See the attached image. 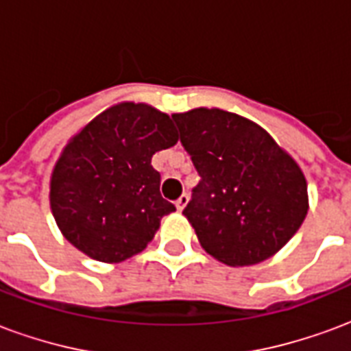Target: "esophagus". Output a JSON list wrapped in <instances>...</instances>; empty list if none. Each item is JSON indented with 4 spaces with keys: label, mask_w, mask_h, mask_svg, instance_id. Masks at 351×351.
Instances as JSON below:
<instances>
[{
    "label": "esophagus",
    "mask_w": 351,
    "mask_h": 351,
    "mask_svg": "<svg viewBox=\"0 0 351 351\" xmlns=\"http://www.w3.org/2000/svg\"><path fill=\"white\" fill-rule=\"evenodd\" d=\"M188 201H190V197H188V193H182V195H180V197L176 199V208H178V210H184V208H186V205H188Z\"/></svg>",
    "instance_id": "1"
}]
</instances>
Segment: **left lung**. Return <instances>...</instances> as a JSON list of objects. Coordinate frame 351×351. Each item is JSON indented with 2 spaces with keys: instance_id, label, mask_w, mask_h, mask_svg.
<instances>
[{
  "instance_id": "obj_1",
  "label": "left lung",
  "mask_w": 351,
  "mask_h": 351,
  "mask_svg": "<svg viewBox=\"0 0 351 351\" xmlns=\"http://www.w3.org/2000/svg\"><path fill=\"white\" fill-rule=\"evenodd\" d=\"M173 120L201 176L182 214L203 250L229 267L272 258L308 213L299 163L261 125L235 112L199 107Z\"/></svg>"
}]
</instances>
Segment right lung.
I'll use <instances>...</instances> for the list:
<instances>
[{
    "label": "right lung",
    "mask_w": 351,
    "mask_h": 351,
    "mask_svg": "<svg viewBox=\"0 0 351 351\" xmlns=\"http://www.w3.org/2000/svg\"><path fill=\"white\" fill-rule=\"evenodd\" d=\"M171 116L146 103L105 108L69 138L50 175V210L88 258L120 263L143 252L175 213L161 197L152 156L176 145Z\"/></svg>",
    "instance_id": "1"
}]
</instances>
